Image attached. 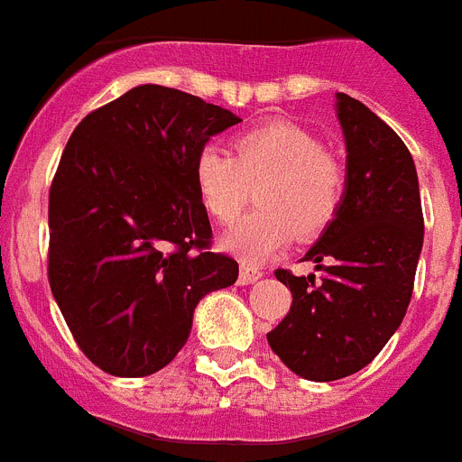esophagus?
Wrapping results in <instances>:
<instances>
[{
	"label": "esophagus",
	"mask_w": 462,
	"mask_h": 462,
	"mask_svg": "<svg viewBox=\"0 0 462 462\" xmlns=\"http://www.w3.org/2000/svg\"><path fill=\"white\" fill-rule=\"evenodd\" d=\"M263 277L261 267L251 265V263H242V273H239V284H254Z\"/></svg>",
	"instance_id": "34e87169"
}]
</instances>
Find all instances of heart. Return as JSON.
<instances>
[{"label":"heart","instance_id":"obj_1","mask_svg":"<svg viewBox=\"0 0 462 462\" xmlns=\"http://www.w3.org/2000/svg\"><path fill=\"white\" fill-rule=\"evenodd\" d=\"M235 154L204 145L192 164L201 207L230 225L258 188L261 208L225 237L235 254L263 261L300 235H315L333 220L343 199V169L321 141L293 122H273L235 138Z\"/></svg>","mask_w":462,"mask_h":462}]
</instances>
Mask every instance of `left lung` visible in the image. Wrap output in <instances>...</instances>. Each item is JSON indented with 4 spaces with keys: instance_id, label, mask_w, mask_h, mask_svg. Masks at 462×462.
I'll return each instance as SVG.
<instances>
[{
    "instance_id": "left-lung-1",
    "label": "left lung",
    "mask_w": 462,
    "mask_h": 462,
    "mask_svg": "<svg viewBox=\"0 0 462 462\" xmlns=\"http://www.w3.org/2000/svg\"><path fill=\"white\" fill-rule=\"evenodd\" d=\"M347 147L336 218L303 261L315 274L277 270L289 315L267 333L274 355L300 378L338 381L362 371L406 315L422 249V207L409 147L369 107L338 93Z\"/></svg>"
}]
</instances>
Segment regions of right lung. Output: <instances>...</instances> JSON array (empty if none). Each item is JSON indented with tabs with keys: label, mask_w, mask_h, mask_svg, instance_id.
<instances>
[{
	"label": "right lung",
	"mask_w": 462,
	"mask_h": 462,
	"mask_svg": "<svg viewBox=\"0 0 462 462\" xmlns=\"http://www.w3.org/2000/svg\"><path fill=\"white\" fill-rule=\"evenodd\" d=\"M242 119L178 88L143 84L77 124L49 189V284L79 350L138 378L188 343L201 298L237 282L211 251L192 164Z\"/></svg>",
	"instance_id": "obj_1"
}]
</instances>
